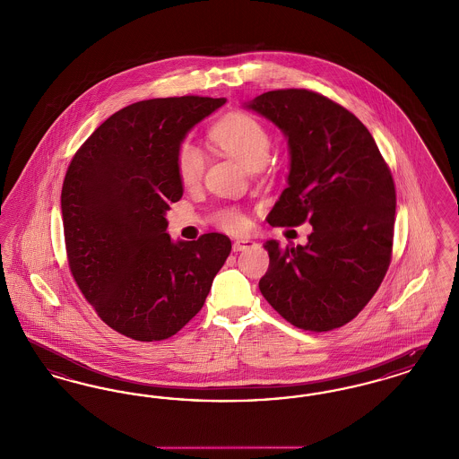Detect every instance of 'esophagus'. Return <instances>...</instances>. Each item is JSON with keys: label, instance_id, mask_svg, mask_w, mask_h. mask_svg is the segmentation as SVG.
I'll return each mask as SVG.
<instances>
[{"label": "esophagus", "instance_id": "esophagus-1", "mask_svg": "<svg viewBox=\"0 0 459 459\" xmlns=\"http://www.w3.org/2000/svg\"><path fill=\"white\" fill-rule=\"evenodd\" d=\"M253 246H256V242L251 239H238L234 240V244H232L234 251H244V249H249Z\"/></svg>", "mask_w": 459, "mask_h": 459}]
</instances>
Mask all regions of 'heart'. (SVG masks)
<instances>
[{
  "label": "heart",
  "mask_w": 459,
  "mask_h": 459,
  "mask_svg": "<svg viewBox=\"0 0 459 459\" xmlns=\"http://www.w3.org/2000/svg\"><path fill=\"white\" fill-rule=\"evenodd\" d=\"M210 139L223 153L238 160L247 170H262L270 158V135L262 124L246 113H229L210 131ZM206 158L195 144H182L177 154V172L186 187L199 184L204 174ZM219 225L238 232L246 227V219L236 210L219 215Z\"/></svg>",
  "instance_id": "b5f03b06"
}]
</instances>
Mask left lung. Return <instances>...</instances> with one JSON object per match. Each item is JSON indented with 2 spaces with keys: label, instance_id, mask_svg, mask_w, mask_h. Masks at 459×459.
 <instances>
[{
  "label": "left lung",
  "instance_id": "left-lung-1",
  "mask_svg": "<svg viewBox=\"0 0 459 459\" xmlns=\"http://www.w3.org/2000/svg\"><path fill=\"white\" fill-rule=\"evenodd\" d=\"M242 107L281 129L289 146L287 187L266 221L313 225L305 246L264 242L263 298L294 327H342L370 301L391 263L393 175L368 129L322 94L268 91Z\"/></svg>",
  "mask_w": 459,
  "mask_h": 459
}]
</instances>
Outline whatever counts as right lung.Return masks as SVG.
<instances>
[{
  "label": "right lung",
  "mask_w": 459,
  "mask_h": 459,
  "mask_svg": "<svg viewBox=\"0 0 459 459\" xmlns=\"http://www.w3.org/2000/svg\"><path fill=\"white\" fill-rule=\"evenodd\" d=\"M225 98H156L113 113L75 153L62 189L72 275L108 327L134 341L172 337L203 307L230 255L223 234L172 240L184 195L182 141Z\"/></svg>",
  "instance_id": "right-lung-1"
}]
</instances>
